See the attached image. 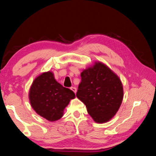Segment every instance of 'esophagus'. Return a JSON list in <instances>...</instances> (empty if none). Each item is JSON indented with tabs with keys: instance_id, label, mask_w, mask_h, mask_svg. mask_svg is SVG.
<instances>
[{
	"instance_id": "obj_1",
	"label": "esophagus",
	"mask_w": 156,
	"mask_h": 156,
	"mask_svg": "<svg viewBox=\"0 0 156 156\" xmlns=\"http://www.w3.org/2000/svg\"><path fill=\"white\" fill-rule=\"evenodd\" d=\"M70 89H71V90H72L73 92H74L75 94L76 93V91H77V89H76L75 87H71V88H70Z\"/></svg>"
}]
</instances>
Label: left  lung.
I'll return each mask as SVG.
<instances>
[{"instance_id": "left-lung-1", "label": "left lung", "mask_w": 156, "mask_h": 156, "mask_svg": "<svg viewBox=\"0 0 156 156\" xmlns=\"http://www.w3.org/2000/svg\"><path fill=\"white\" fill-rule=\"evenodd\" d=\"M76 97L84 102L94 121L105 122L117 113L123 97L121 80L101 62L81 73Z\"/></svg>"}]
</instances>
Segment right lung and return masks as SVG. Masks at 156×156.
<instances>
[{
  "mask_svg": "<svg viewBox=\"0 0 156 156\" xmlns=\"http://www.w3.org/2000/svg\"><path fill=\"white\" fill-rule=\"evenodd\" d=\"M74 98V92L58 83L51 72L43 73L36 78L29 91L33 108L50 121L60 119L70 99Z\"/></svg>",
  "mask_w": 156,
  "mask_h": 156,
  "instance_id": "right-lung-1",
  "label": "right lung"
}]
</instances>
